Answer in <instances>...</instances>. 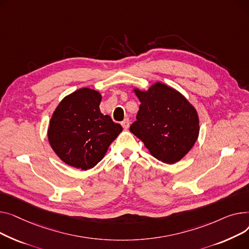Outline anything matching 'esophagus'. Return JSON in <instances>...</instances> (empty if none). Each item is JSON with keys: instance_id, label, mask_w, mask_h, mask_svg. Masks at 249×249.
Instances as JSON below:
<instances>
[{"instance_id": "1", "label": "esophagus", "mask_w": 249, "mask_h": 249, "mask_svg": "<svg viewBox=\"0 0 249 249\" xmlns=\"http://www.w3.org/2000/svg\"><path fill=\"white\" fill-rule=\"evenodd\" d=\"M122 125L124 129H127L129 127V120L125 119L124 122H122Z\"/></svg>"}]
</instances>
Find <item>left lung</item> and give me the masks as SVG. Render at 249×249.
<instances>
[{"label":"left lung","mask_w":249,"mask_h":249,"mask_svg":"<svg viewBox=\"0 0 249 249\" xmlns=\"http://www.w3.org/2000/svg\"><path fill=\"white\" fill-rule=\"evenodd\" d=\"M135 92L141 105L129 130L156 159L167 164L177 163L197 141V111L181 93L160 82L148 91Z\"/></svg>","instance_id":"obj_1"}]
</instances>
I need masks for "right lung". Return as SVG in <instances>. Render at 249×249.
Masks as SVG:
<instances>
[{
  "instance_id": "right-lung-1",
  "label": "right lung",
  "mask_w": 249,
  "mask_h": 249,
  "mask_svg": "<svg viewBox=\"0 0 249 249\" xmlns=\"http://www.w3.org/2000/svg\"><path fill=\"white\" fill-rule=\"evenodd\" d=\"M100 101L98 91L80 89L63 98L56 107L48 140L53 151L67 165L81 170L93 168L123 130L109 115L100 112Z\"/></svg>"
}]
</instances>
